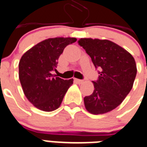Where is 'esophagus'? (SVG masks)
<instances>
[{"label": "esophagus", "mask_w": 147, "mask_h": 147, "mask_svg": "<svg viewBox=\"0 0 147 147\" xmlns=\"http://www.w3.org/2000/svg\"><path fill=\"white\" fill-rule=\"evenodd\" d=\"M75 81H76V82H77L78 84H82L84 82V81L83 80H80V79H78V78H75Z\"/></svg>", "instance_id": "34e87169"}]
</instances>
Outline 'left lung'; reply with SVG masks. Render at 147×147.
I'll use <instances>...</instances> for the list:
<instances>
[{
  "label": "left lung",
  "mask_w": 147,
  "mask_h": 147,
  "mask_svg": "<svg viewBox=\"0 0 147 147\" xmlns=\"http://www.w3.org/2000/svg\"><path fill=\"white\" fill-rule=\"evenodd\" d=\"M100 71L92 81L94 90L84 98L86 109L92 114L111 111L121 104L133 87L136 63L126 50L107 39L81 38L78 41Z\"/></svg>",
  "instance_id": "8db88e82"
}]
</instances>
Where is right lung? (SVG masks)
I'll return each mask as SVG.
<instances>
[{"mask_svg":"<svg viewBox=\"0 0 147 147\" xmlns=\"http://www.w3.org/2000/svg\"><path fill=\"white\" fill-rule=\"evenodd\" d=\"M76 38H50L34 45L22 57L18 64L19 80L25 96L38 109L53 111L63 98L73 79L64 80L56 75L58 59L68 45Z\"/></svg>","mask_w":147,"mask_h":147,"instance_id":"1","label":"right lung"}]
</instances>
